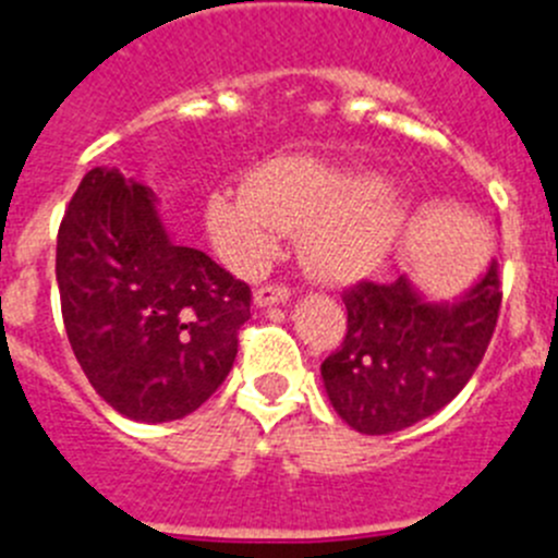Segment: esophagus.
<instances>
[{"instance_id":"34e87169","label":"esophagus","mask_w":558,"mask_h":558,"mask_svg":"<svg viewBox=\"0 0 558 558\" xmlns=\"http://www.w3.org/2000/svg\"><path fill=\"white\" fill-rule=\"evenodd\" d=\"M291 291L286 286H262L253 291V305L255 308H267V305H280L289 300Z\"/></svg>"}]
</instances>
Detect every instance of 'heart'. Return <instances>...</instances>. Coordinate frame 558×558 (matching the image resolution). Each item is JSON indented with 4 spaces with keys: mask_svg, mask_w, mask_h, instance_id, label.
I'll return each instance as SVG.
<instances>
[{
    "mask_svg": "<svg viewBox=\"0 0 558 558\" xmlns=\"http://www.w3.org/2000/svg\"><path fill=\"white\" fill-rule=\"evenodd\" d=\"M410 222V201L379 170L286 156L250 173L247 190L206 201V231L239 272L258 269L280 233H303V262L327 283L379 272Z\"/></svg>",
    "mask_w": 558,
    "mask_h": 558,
    "instance_id": "heart-1",
    "label": "heart"
}]
</instances>
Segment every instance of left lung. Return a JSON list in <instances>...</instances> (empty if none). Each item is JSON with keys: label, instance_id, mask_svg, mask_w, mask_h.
Listing matches in <instances>:
<instances>
[{"label": "left lung", "instance_id": "obj_1", "mask_svg": "<svg viewBox=\"0 0 558 558\" xmlns=\"http://www.w3.org/2000/svg\"><path fill=\"white\" fill-rule=\"evenodd\" d=\"M347 336L322 363L332 410L363 435L408 429L465 388L501 308L496 262L457 300H429L402 275L343 294Z\"/></svg>", "mask_w": 558, "mask_h": 558}]
</instances>
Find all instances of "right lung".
<instances>
[{"label": "right lung", "mask_w": 558, "mask_h": 558, "mask_svg": "<svg viewBox=\"0 0 558 558\" xmlns=\"http://www.w3.org/2000/svg\"><path fill=\"white\" fill-rule=\"evenodd\" d=\"M68 341L98 397L121 415L165 424L195 413L236 357L250 289L170 239L150 186L93 168L57 233Z\"/></svg>", "instance_id": "right-lung-1"}]
</instances>
